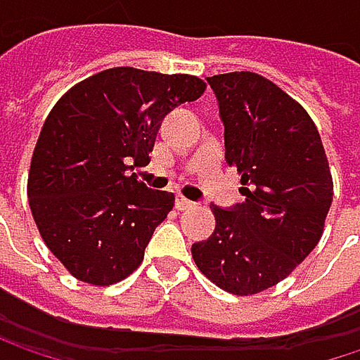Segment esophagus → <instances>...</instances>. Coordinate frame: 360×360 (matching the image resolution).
<instances>
[{
	"label": "esophagus",
	"mask_w": 360,
	"mask_h": 360,
	"mask_svg": "<svg viewBox=\"0 0 360 360\" xmlns=\"http://www.w3.org/2000/svg\"><path fill=\"white\" fill-rule=\"evenodd\" d=\"M175 206H177L179 210H187V208H191V206H193V202H191V200H187V198H183V195H177V198H175Z\"/></svg>",
	"instance_id": "34e87169"
}]
</instances>
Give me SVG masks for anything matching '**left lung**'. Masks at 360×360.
I'll return each mask as SVG.
<instances>
[{"label": "left lung", "instance_id": "1", "mask_svg": "<svg viewBox=\"0 0 360 360\" xmlns=\"http://www.w3.org/2000/svg\"><path fill=\"white\" fill-rule=\"evenodd\" d=\"M206 81L244 202L212 206L214 233L195 242L191 256L221 290L252 296L285 279L319 244L333 181L313 118L275 83L248 70Z\"/></svg>", "mask_w": 360, "mask_h": 360}]
</instances>
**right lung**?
I'll list each match as a JSON object with an SVG mask.
<instances>
[{
    "label": "right lung",
    "mask_w": 360,
    "mask_h": 360,
    "mask_svg": "<svg viewBox=\"0 0 360 360\" xmlns=\"http://www.w3.org/2000/svg\"><path fill=\"white\" fill-rule=\"evenodd\" d=\"M204 89L191 75L118 66L77 83L51 108L27 193L45 246L72 277L102 288L141 264L175 195L129 171L150 162L165 116Z\"/></svg>",
    "instance_id": "add662e5"
}]
</instances>
